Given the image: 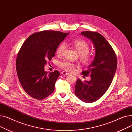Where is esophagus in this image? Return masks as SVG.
<instances>
[{
	"label": "esophagus",
	"mask_w": 132,
	"mask_h": 132,
	"mask_svg": "<svg viewBox=\"0 0 132 132\" xmlns=\"http://www.w3.org/2000/svg\"><path fill=\"white\" fill-rule=\"evenodd\" d=\"M61 75H69V73H67V72H65V71H62V72H61Z\"/></svg>",
	"instance_id": "1"
}]
</instances>
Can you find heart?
<instances>
[{"label": "heart", "instance_id": "1", "mask_svg": "<svg viewBox=\"0 0 132 132\" xmlns=\"http://www.w3.org/2000/svg\"><path fill=\"white\" fill-rule=\"evenodd\" d=\"M71 45L73 46L76 51L79 54L80 59L84 64L90 63L93 55L92 54L88 53L89 51V45L83 40H73L71 42ZM65 48V44L64 43L61 44L56 50V54L58 56L62 55ZM59 66L67 71H73L77 65L68 61H62L60 62Z\"/></svg>", "mask_w": 132, "mask_h": 132}]
</instances>
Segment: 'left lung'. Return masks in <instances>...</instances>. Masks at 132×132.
Returning <instances> with one entry per match:
<instances>
[{
  "label": "left lung",
  "instance_id": "obj_1",
  "mask_svg": "<svg viewBox=\"0 0 132 132\" xmlns=\"http://www.w3.org/2000/svg\"><path fill=\"white\" fill-rule=\"evenodd\" d=\"M80 35L92 42L95 50L94 60L88 70L82 72L91 77L89 81L77 80L75 93L86 103H92L101 97L110 87L117 69V57L111 45L101 34L93 31H83Z\"/></svg>",
  "mask_w": 132,
  "mask_h": 132
}]
</instances>
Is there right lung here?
<instances>
[{
  "label": "right lung",
  "mask_w": 132,
  "mask_h": 132,
  "mask_svg": "<svg viewBox=\"0 0 132 132\" xmlns=\"http://www.w3.org/2000/svg\"><path fill=\"white\" fill-rule=\"evenodd\" d=\"M69 34L43 31L30 36L22 45L16 58V71L22 87L31 97L40 100L54 92L60 72H47L44 66Z\"/></svg>",
  "instance_id": "add662e5"
}]
</instances>
